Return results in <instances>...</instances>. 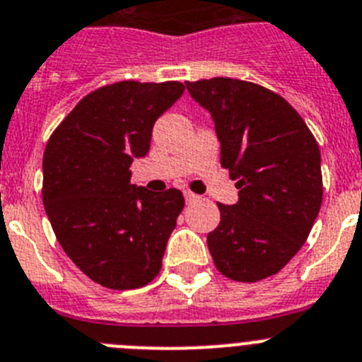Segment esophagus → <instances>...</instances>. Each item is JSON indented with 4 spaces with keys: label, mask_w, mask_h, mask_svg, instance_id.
<instances>
[{
    "label": "esophagus",
    "mask_w": 362,
    "mask_h": 362,
    "mask_svg": "<svg viewBox=\"0 0 362 362\" xmlns=\"http://www.w3.org/2000/svg\"><path fill=\"white\" fill-rule=\"evenodd\" d=\"M184 197H185V202H187V204H194L197 200H200V197H198V194H194V192H191V191H185Z\"/></svg>",
    "instance_id": "esophagus-1"
}]
</instances>
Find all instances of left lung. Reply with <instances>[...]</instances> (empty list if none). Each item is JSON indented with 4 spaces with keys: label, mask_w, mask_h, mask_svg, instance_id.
Wrapping results in <instances>:
<instances>
[{
    "label": "left lung",
    "mask_w": 362,
    "mask_h": 362,
    "mask_svg": "<svg viewBox=\"0 0 362 362\" xmlns=\"http://www.w3.org/2000/svg\"><path fill=\"white\" fill-rule=\"evenodd\" d=\"M185 86L212 114L221 165L239 189L238 204H218L212 261L230 280L268 279L298 253L322 207L318 143L291 105L259 83L216 76Z\"/></svg>",
    "instance_id": "left-lung-1"
}]
</instances>
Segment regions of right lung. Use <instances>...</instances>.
Segmentation results:
<instances>
[{"label":"right lung","mask_w":362,"mask_h":362,"mask_svg":"<svg viewBox=\"0 0 362 362\" xmlns=\"http://www.w3.org/2000/svg\"><path fill=\"white\" fill-rule=\"evenodd\" d=\"M184 89L134 80L98 87L49 135L44 209L67 257L103 288H143L160 272L184 194L135 187L128 168L148 153L153 123Z\"/></svg>","instance_id":"right-lung-1"}]
</instances>
